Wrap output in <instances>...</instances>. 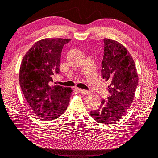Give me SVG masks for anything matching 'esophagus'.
<instances>
[{
    "mask_svg": "<svg viewBox=\"0 0 158 158\" xmlns=\"http://www.w3.org/2000/svg\"><path fill=\"white\" fill-rule=\"evenodd\" d=\"M78 90L81 93H82V94H89V91H87V90H85V89H79Z\"/></svg>",
    "mask_w": 158,
    "mask_h": 158,
    "instance_id": "esophagus-1",
    "label": "esophagus"
}]
</instances>
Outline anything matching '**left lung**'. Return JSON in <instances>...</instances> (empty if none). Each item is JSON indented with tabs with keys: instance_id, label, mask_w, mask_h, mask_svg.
Wrapping results in <instances>:
<instances>
[{
	"instance_id": "left-lung-1",
	"label": "left lung",
	"mask_w": 158,
	"mask_h": 158,
	"mask_svg": "<svg viewBox=\"0 0 158 158\" xmlns=\"http://www.w3.org/2000/svg\"><path fill=\"white\" fill-rule=\"evenodd\" d=\"M102 77L109 81V96L102 99L98 109L90 112L100 123L113 124L123 117L133 102L138 85L135 64L128 50L115 40L103 39Z\"/></svg>"
}]
</instances>
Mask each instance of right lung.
<instances>
[{
	"mask_svg": "<svg viewBox=\"0 0 158 158\" xmlns=\"http://www.w3.org/2000/svg\"><path fill=\"white\" fill-rule=\"evenodd\" d=\"M70 39L46 38L38 41L26 54L19 70V84L31 109L41 120H54L66 110L72 89L51 86L59 73L61 50Z\"/></svg>",
	"mask_w": 158,
	"mask_h": 158,
	"instance_id": "add662e5",
	"label": "right lung"
}]
</instances>
